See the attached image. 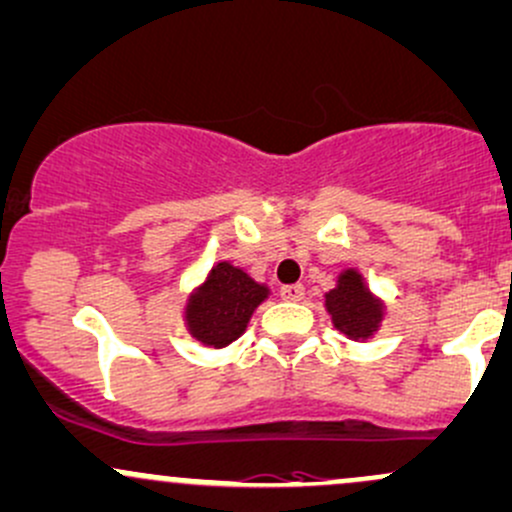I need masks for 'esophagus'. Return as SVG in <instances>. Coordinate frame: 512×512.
<instances>
[{
  "label": "esophagus",
  "instance_id": "obj_1",
  "mask_svg": "<svg viewBox=\"0 0 512 512\" xmlns=\"http://www.w3.org/2000/svg\"><path fill=\"white\" fill-rule=\"evenodd\" d=\"M280 298L285 302H300L305 298V288H302V285H283V288H280Z\"/></svg>",
  "mask_w": 512,
  "mask_h": 512
}]
</instances>
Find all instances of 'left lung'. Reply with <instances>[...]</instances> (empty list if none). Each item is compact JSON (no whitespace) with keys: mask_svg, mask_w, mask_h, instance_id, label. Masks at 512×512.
Returning <instances> with one entry per match:
<instances>
[{"mask_svg":"<svg viewBox=\"0 0 512 512\" xmlns=\"http://www.w3.org/2000/svg\"><path fill=\"white\" fill-rule=\"evenodd\" d=\"M324 310L337 332L351 342H368L386 322V300L368 288L364 273L349 266L339 271L337 283L324 293Z\"/></svg>","mask_w":512,"mask_h":512,"instance_id":"obj_1","label":"left lung"}]
</instances>
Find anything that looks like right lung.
<instances>
[{"label": "right lung", "mask_w": 512, "mask_h": 512, "mask_svg": "<svg viewBox=\"0 0 512 512\" xmlns=\"http://www.w3.org/2000/svg\"><path fill=\"white\" fill-rule=\"evenodd\" d=\"M271 288L258 283L232 261H217L207 276L185 295V332L207 349H227L249 327L256 307L268 300Z\"/></svg>", "instance_id": "obj_1"}]
</instances>
